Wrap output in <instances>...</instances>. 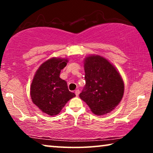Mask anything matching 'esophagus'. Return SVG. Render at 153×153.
<instances>
[{"label": "esophagus", "instance_id": "34e87169", "mask_svg": "<svg viewBox=\"0 0 153 153\" xmlns=\"http://www.w3.org/2000/svg\"><path fill=\"white\" fill-rule=\"evenodd\" d=\"M79 93H80L79 90H76V91H75V95H76V96H79Z\"/></svg>", "mask_w": 153, "mask_h": 153}]
</instances>
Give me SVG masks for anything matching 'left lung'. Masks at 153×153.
I'll return each instance as SVG.
<instances>
[{
    "mask_svg": "<svg viewBox=\"0 0 153 153\" xmlns=\"http://www.w3.org/2000/svg\"><path fill=\"white\" fill-rule=\"evenodd\" d=\"M85 85L79 97L96 115L114 109L124 94V82L116 69L100 56H87L84 60Z\"/></svg>",
    "mask_w": 153,
    "mask_h": 153,
    "instance_id": "8db88e82",
    "label": "left lung"
}]
</instances>
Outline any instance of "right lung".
<instances>
[{
    "label": "right lung",
    "mask_w": 153,
    "mask_h": 153,
    "mask_svg": "<svg viewBox=\"0 0 153 153\" xmlns=\"http://www.w3.org/2000/svg\"><path fill=\"white\" fill-rule=\"evenodd\" d=\"M68 59L50 58L37 70L30 85L32 101L43 113L49 116L59 114L67 102L75 97L68 90L67 82L60 78Z\"/></svg>",
    "instance_id": "obj_1"
}]
</instances>
